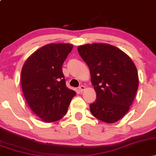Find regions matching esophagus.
I'll use <instances>...</instances> for the list:
<instances>
[{
    "label": "esophagus",
    "mask_w": 156,
    "mask_h": 156,
    "mask_svg": "<svg viewBox=\"0 0 156 156\" xmlns=\"http://www.w3.org/2000/svg\"><path fill=\"white\" fill-rule=\"evenodd\" d=\"M85 88H86V87H84L83 85H80L79 87V91H80V92H83L84 89H85Z\"/></svg>",
    "instance_id": "34e87169"
}]
</instances>
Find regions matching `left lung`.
<instances>
[{"instance_id":"1","label":"left lung","mask_w":156,"mask_h":156,"mask_svg":"<svg viewBox=\"0 0 156 156\" xmlns=\"http://www.w3.org/2000/svg\"><path fill=\"white\" fill-rule=\"evenodd\" d=\"M78 51L89 68L97 94L96 101L89 105L91 113L107 123L119 120L129 110L139 87L133 61L108 44H84Z\"/></svg>"}]
</instances>
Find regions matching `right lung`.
Here are the masks:
<instances>
[{"instance_id":"1","label":"right lung","mask_w":156,"mask_h":156,"mask_svg":"<svg viewBox=\"0 0 156 156\" xmlns=\"http://www.w3.org/2000/svg\"><path fill=\"white\" fill-rule=\"evenodd\" d=\"M73 46L49 44L26 60L21 72L26 101L37 116L46 122L62 119L76 92L67 88L62 65Z\"/></svg>"}]
</instances>
